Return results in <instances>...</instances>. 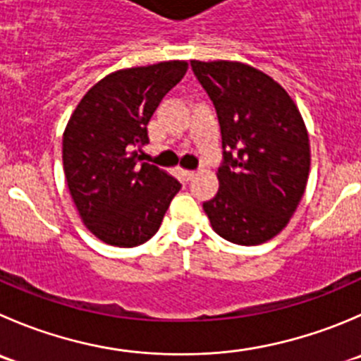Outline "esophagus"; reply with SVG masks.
Wrapping results in <instances>:
<instances>
[{
    "label": "esophagus",
    "instance_id": "1",
    "mask_svg": "<svg viewBox=\"0 0 361 361\" xmlns=\"http://www.w3.org/2000/svg\"><path fill=\"white\" fill-rule=\"evenodd\" d=\"M180 174L183 176V180H187V181H190L192 178L195 176L194 171H187V169H180Z\"/></svg>",
    "mask_w": 361,
    "mask_h": 361
}]
</instances>
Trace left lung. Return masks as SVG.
<instances>
[{"instance_id":"1","label":"left lung","mask_w":361,"mask_h":361,"mask_svg":"<svg viewBox=\"0 0 361 361\" xmlns=\"http://www.w3.org/2000/svg\"><path fill=\"white\" fill-rule=\"evenodd\" d=\"M216 109L224 162L219 192L202 204L213 231L238 245L277 236L298 208L310 171V145L284 87L240 61H190Z\"/></svg>"}]
</instances>
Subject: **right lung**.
<instances>
[{"label": "right lung", "mask_w": 361, "mask_h": 361, "mask_svg": "<svg viewBox=\"0 0 361 361\" xmlns=\"http://www.w3.org/2000/svg\"><path fill=\"white\" fill-rule=\"evenodd\" d=\"M187 61L116 70L77 104L63 132V171L84 226L104 243L137 247L159 231L180 181L148 162V121Z\"/></svg>", "instance_id": "1"}]
</instances>
